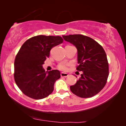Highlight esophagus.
<instances>
[{
    "label": "esophagus",
    "instance_id": "esophagus-1",
    "mask_svg": "<svg viewBox=\"0 0 126 126\" xmlns=\"http://www.w3.org/2000/svg\"><path fill=\"white\" fill-rule=\"evenodd\" d=\"M68 76H69V75L66 73H63V72H61V77H68Z\"/></svg>",
    "mask_w": 126,
    "mask_h": 126
}]
</instances>
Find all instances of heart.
<instances>
[{"instance_id":"obj_1","label":"heart","mask_w":126,"mask_h":126,"mask_svg":"<svg viewBox=\"0 0 126 126\" xmlns=\"http://www.w3.org/2000/svg\"><path fill=\"white\" fill-rule=\"evenodd\" d=\"M69 65V63H61L57 65V68L60 70H63V71H66L68 70V66Z\"/></svg>"}]
</instances>
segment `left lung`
Instances as JSON below:
<instances>
[{
  "mask_svg": "<svg viewBox=\"0 0 126 126\" xmlns=\"http://www.w3.org/2000/svg\"><path fill=\"white\" fill-rule=\"evenodd\" d=\"M63 38L77 49L79 65L76 69L82 71L75 85L70 87L72 92L79 97L88 98L102 90L107 81L109 66L106 53L96 41L81 34L63 35Z\"/></svg>",
  "mask_w": 126,
  "mask_h": 126,
  "instance_id": "1",
  "label": "left lung"
}]
</instances>
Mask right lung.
<instances>
[{"label":"right lung","instance_id":"1","mask_svg":"<svg viewBox=\"0 0 126 126\" xmlns=\"http://www.w3.org/2000/svg\"><path fill=\"white\" fill-rule=\"evenodd\" d=\"M60 36L37 35L26 41L17 53L14 61V80L25 95L39 100L47 97L60 78L58 70L46 72L42 68L50 51L62 44Z\"/></svg>","mask_w":126,"mask_h":126}]
</instances>
